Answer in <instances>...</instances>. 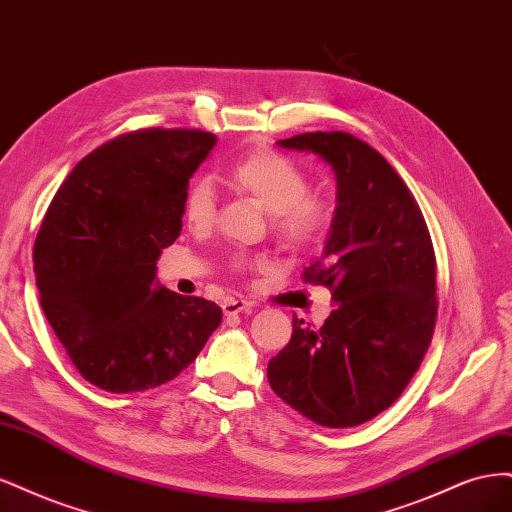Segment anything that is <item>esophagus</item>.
I'll return each mask as SVG.
<instances>
[{"label":"esophagus","instance_id":"34e87169","mask_svg":"<svg viewBox=\"0 0 512 512\" xmlns=\"http://www.w3.org/2000/svg\"><path fill=\"white\" fill-rule=\"evenodd\" d=\"M249 306H251L249 302H246V300H238V298H225L223 304H221V308H223V312H225L227 317L238 315V312L246 310Z\"/></svg>","mask_w":512,"mask_h":512}]
</instances>
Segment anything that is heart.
Listing matches in <instances>:
<instances>
[{"label":"heart","instance_id":"heart-1","mask_svg":"<svg viewBox=\"0 0 512 512\" xmlns=\"http://www.w3.org/2000/svg\"><path fill=\"white\" fill-rule=\"evenodd\" d=\"M227 183L251 195L270 212L274 236L289 249H310L319 244L332 227L334 206L327 197L310 193L306 170L274 148H253L236 159L227 170ZM217 217V191L212 180H191L183 197V219L193 229H206ZM261 266V259L236 257V270Z\"/></svg>","mask_w":512,"mask_h":512}]
</instances>
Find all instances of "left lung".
<instances>
[{"mask_svg":"<svg viewBox=\"0 0 512 512\" xmlns=\"http://www.w3.org/2000/svg\"><path fill=\"white\" fill-rule=\"evenodd\" d=\"M323 157L338 178L332 234L304 283L332 291L315 329L293 317L289 344L268 364L280 400L323 427H353L389 408L432 342L436 255L423 212L389 161L346 131L278 140Z\"/></svg>","mask_w":512,"mask_h":512,"instance_id":"obj_1","label":"left lung"}]
</instances>
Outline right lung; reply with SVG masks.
Returning <instances> with one entry per match:
<instances>
[{
	"label": "right lung",
	"mask_w": 512,
	"mask_h": 512,
	"mask_svg": "<svg viewBox=\"0 0 512 512\" xmlns=\"http://www.w3.org/2000/svg\"><path fill=\"white\" fill-rule=\"evenodd\" d=\"M217 136L138 129L76 163L34 244L44 315L82 378L110 393L172 381L204 349L221 308L155 283L183 227L189 178Z\"/></svg>",
	"instance_id": "obj_1"
}]
</instances>
